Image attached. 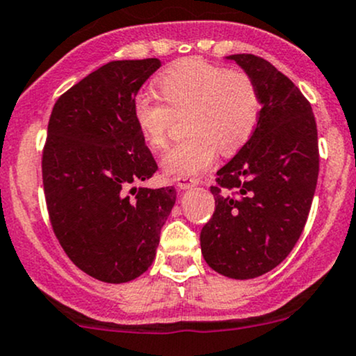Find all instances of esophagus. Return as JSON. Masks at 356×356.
<instances>
[{
  "mask_svg": "<svg viewBox=\"0 0 356 356\" xmlns=\"http://www.w3.org/2000/svg\"><path fill=\"white\" fill-rule=\"evenodd\" d=\"M175 183H177V188H178V190H186V188H190V186H195V185H196V179H193V178H188V177H181V178H177V179H175Z\"/></svg>",
  "mask_w": 356,
  "mask_h": 356,
  "instance_id": "obj_1",
  "label": "esophagus"
}]
</instances>
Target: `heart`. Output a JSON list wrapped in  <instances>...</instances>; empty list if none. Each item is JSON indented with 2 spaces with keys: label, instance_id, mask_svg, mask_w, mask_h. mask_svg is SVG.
Instances as JSON below:
<instances>
[{
  "label": "heart",
  "instance_id": "b5f03b06",
  "mask_svg": "<svg viewBox=\"0 0 356 356\" xmlns=\"http://www.w3.org/2000/svg\"><path fill=\"white\" fill-rule=\"evenodd\" d=\"M158 95H138L133 118L145 143L163 149L177 118L185 116L186 140L163 156L166 177H195L210 168L216 152L233 154L248 143L261 115V98L252 74L188 58L158 74Z\"/></svg>",
  "mask_w": 356,
  "mask_h": 356
}]
</instances>
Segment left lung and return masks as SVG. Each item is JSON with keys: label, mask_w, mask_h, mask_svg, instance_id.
<instances>
[{"label": "left lung", "mask_w": 356, "mask_h": 356, "mask_svg": "<svg viewBox=\"0 0 356 356\" xmlns=\"http://www.w3.org/2000/svg\"><path fill=\"white\" fill-rule=\"evenodd\" d=\"M252 74L261 115L248 143L216 171L215 213L200 245L210 268L228 278L268 273L302 235L320 170L318 133L312 104L270 61L232 54Z\"/></svg>", "instance_id": "left-lung-1"}]
</instances>
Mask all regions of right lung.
I'll return each mask as SVG.
<instances>
[{"label": "right lung", "instance_id": "obj_1", "mask_svg": "<svg viewBox=\"0 0 356 356\" xmlns=\"http://www.w3.org/2000/svg\"><path fill=\"white\" fill-rule=\"evenodd\" d=\"M158 58L110 61L54 103L43 148V188L58 241L79 270L127 283L154 260L173 186L136 188L158 170L133 118V99Z\"/></svg>", "mask_w": 356, "mask_h": 356}]
</instances>
